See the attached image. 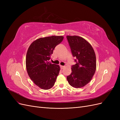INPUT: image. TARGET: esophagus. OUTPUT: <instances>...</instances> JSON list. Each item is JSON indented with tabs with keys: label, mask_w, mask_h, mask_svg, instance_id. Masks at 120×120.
<instances>
[{
	"label": "esophagus",
	"mask_w": 120,
	"mask_h": 120,
	"mask_svg": "<svg viewBox=\"0 0 120 120\" xmlns=\"http://www.w3.org/2000/svg\"><path fill=\"white\" fill-rule=\"evenodd\" d=\"M60 68L61 69V70H62V69H63V68H65L64 66H60Z\"/></svg>",
	"instance_id": "obj_1"
}]
</instances>
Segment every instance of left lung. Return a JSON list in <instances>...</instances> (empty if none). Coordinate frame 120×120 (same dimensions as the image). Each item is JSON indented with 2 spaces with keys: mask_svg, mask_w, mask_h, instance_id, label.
<instances>
[{
  "mask_svg": "<svg viewBox=\"0 0 120 120\" xmlns=\"http://www.w3.org/2000/svg\"><path fill=\"white\" fill-rule=\"evenodd\" d=\"M75 64L67 80L75 88L84 86L91 80L96 70V57L94 49L86 40L78 36H67Z\"/></svg>",
  "mask_w": 120,
  "mask_h": 120,
  "instance_id": "obj_1",
  "label": "left lung"
}]
</instances>
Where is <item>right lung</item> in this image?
Returning <instances> with one entry per match:
<instances>
[{"mask_svg": "<svg viewBox=\"0 0 120 120\" xmlns=\"http://www.w3.org/2000/svg\"><path fill=\"white\" fill-rule=\"evenodd\" d=\"M63 36L40 38L29 47L26 56V68L31 80L40 88L49 90L54 86L60 68L49 61L55 47L63 41Z\"/></svg>", "mask_w": 120, "mask_h": 120, "instance_id": "1", "label": "right lung"}]
</instances>
